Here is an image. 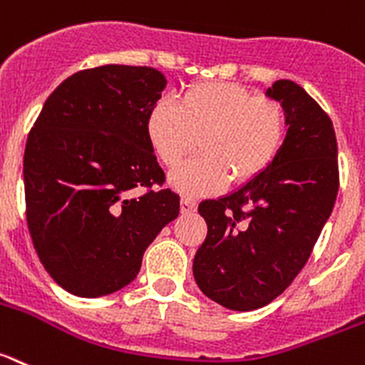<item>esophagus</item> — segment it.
Instances as JSON below:
<instances>
[{
	"instance_id": "esophagus-1",
	"label": "esophagus",
	"mask_w": 365,
	"mask_h": 365,
	"mask_svg": "<svg viewBox=\"0 0 365 365\" xmlns=\"http://www.w3.org/2000/svg\"><path fill=\"white\" fill-rule=\"evenodd\" d=\"M195 207H197V203H195V199L188 197V195H182V199H180V212H182V214H192L195 210Z\"/></svg>"
}]
</instances>
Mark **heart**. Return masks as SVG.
Listing matches in <instances>:
<instances>
[{"label": "heart", "instance_id": "obj_1", "mask_svg": "<svg viewBox=\"0 0 365 365\" xmlns=\"http://www.w3.org/2000/svg\"><path fill=\"white\" fill-rule=\"evenodd\" d=\"M288 120L277 99L255 96L232 83H199L177 103L162 99L149 110L145 136L168 168L197 149L203 155L171 173L186 194H208L230 177L236 185L257 179L272 166L286 140Z\"/></svg>", "mask_w": 365, "mask_h": 365}]
</instances>
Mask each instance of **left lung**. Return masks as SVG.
Instances as JSON below:
<instances>
[{
    "label": "left lung",
    "instance_id": "1",
    "mask_svg": "<svg viewBox=\"0 0 365 365\" xmlns=\"http://www.w3.org/2000/svg\"><path fill=\"white\" fill-rule=\"evenodd\" d=\"M284 107L288 130L273 164L220 199L199 203L208 227L194 258L199 289L247 312L279 297L312 253L338 195L334 127L294 81L266 90Z\"/></svg>",
    "mask_w": 365,
    "mask_h": 365
}]
</instances>
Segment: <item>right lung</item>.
I'll return each mask as SVG.
<instances>
[{
  "instance_id": "1",
  "label": "right lung",
  "mask_w": 365,
  "mask_h": 365,
  "mask_svg": "<svg viewBox=\"0 0 365 365\" xmlns=\"http://www.w3.org/2000/svg\"><path fill=\"white\" fill-rule=\"evenodd\" d=\"M164 88L166 77L148 66L77 71L27 136V227L46 272L70 294L101 297L133 282L145 249L179 216L145 136Z\"/></svg>"
}]
</instances>
